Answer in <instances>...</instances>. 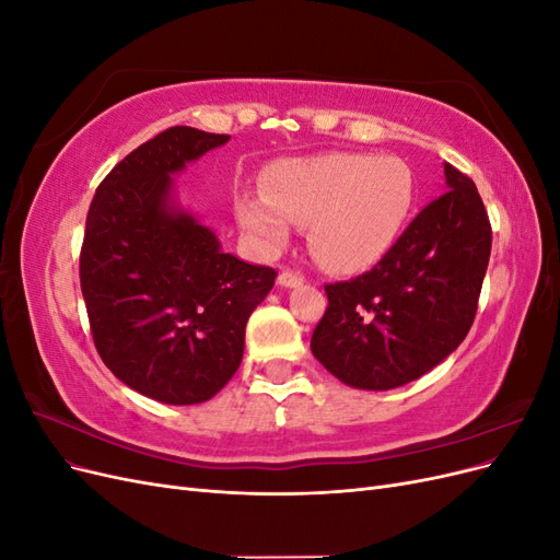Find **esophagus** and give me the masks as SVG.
I'll use <instances>...</instances> for the list:
<instances>
[{
	"label": "esophagus",
	"instance_id": "esophagus-1",
	"mask_svg": "<svg viewBox=\"0 0 560 560\" xmlns=\"http://www.w3.org/2000/svg\"><path fill=\"white\" fill-rule=\"evenodd\" d=\"M303 282H306V280H303V276L296 273V270H292V268H284L282 273L278 276L280 287H301Z\"/></svg>",
	"mask_w": 560,
	"mask_h": 560
}]
</instances>
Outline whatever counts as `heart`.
I'll list each match as a JSON object with an SVG mask.
<instances>
[{
	"mask_svg": "<svg viewBox=\"0 0 560 560\" xmlns=\"http://www.w3.org/2000/svg\"><path fill=\"white\" fill-rule=\"evenodd\" d=\"M266 196H241L235 217L264 249H282L292 224H311L313 257L334 273H360L393 249L416 202L411 167L395 156L329 151L282 161Z\"/></svg>",
	"mask_w": 560,
	"mask_h": 560,
	"instance_id": "b5f03b06",
	"label": "heart"
}]
</instances>
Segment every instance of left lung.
Here are the masks:
<instances>
[{
	"label": "left lung",
	"mask_w": 560,
	"mask_h": 560,
	"mask_svg": "<svg viewBox=\"0 0 560 560\" xmlns=\"http://www.w3.org/2000/svg\"><path fill=\"white\" fill-rule=\"evenodd\" d=\"M448 191L422 208L366 273L325 284L329 306L311 338L315 360L360 389H393L428 374L465 341L490 259L474 182L444 163Z\"/></svg>",
	"instance_id": "obj_1"
}]
</instances>
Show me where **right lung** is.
<instances>
[{"mask_svg": "<svg viewBox=\"0 0 560 560\" xmlns=\"http://www.w3.org/2000/svg\"><path fill=\"white\" fill-rule=\"evenodd\" d=\"M229 140L159 132L114 165L86 217L79 278L95 348L118 381L163 404L208 401L233 378L247 319L278 276L224 252L175 202L173 175Z\"/></svg>", "mask_w": 560, "mask_h": 560, "instance_id": "1", "label": "right lung"}]
</instances>
